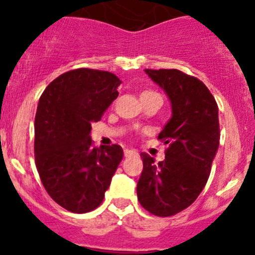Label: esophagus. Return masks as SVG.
<instances>
[{
	"instance_id": "34e87169",
	"label": "esophagus",
	"mask_w": 255,
	"mask_h": 255,
	"mask_svg": "<svg viewBox=\"0 0 255 255\" xmlns=\"http://www.w3.org/2000/svg\"><path fill=\"white\" fill-rule=\"evenodd\" d=\"M124 154H125V157H131V155L138 154V152L134 149H125L124 150Z\"/></svg>"
}]
</instances>
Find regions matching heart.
Returning a JSON list of instances; mask_svg holds the SVG:
<instances>
[{
  "label": "heart",
  "mask_w": 255,
  "mask_h": 255,
  "mask_svg": "<svg viewBox=\"0 0 255 255\" xmlns=\"http://www.w3.org/2000/svg\"><path fill=\"white\" fill-rule=\"evenodd\" d=\"M144 93H154V92H144ZM143 93V94H144Z\"/></svg>",
  "instance_id": "b5f03b06"
}]
</instances>
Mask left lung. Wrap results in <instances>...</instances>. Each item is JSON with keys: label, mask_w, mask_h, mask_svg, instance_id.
I'll return each instance as SVG.
<instances>
[{"label": "left lung", "mask_w": 255, "mask_h": 255, "mask_svg": "<svg viewBox=\"0 0 255 255\" xmlns=\"http://www.w3.org/2000/svg\"><path fill=\"white\" fill-rule=\"evenodd\" d=\"M166 92L172 116L158 139L168 144L163 161L141 153L143 171L136 185L143 208L158 217H170L194 203L211 173L220 145L218 106L199 79L176 69H145Z\"/></svg>", "instance_id": "left-lung-1"}]
</instances>
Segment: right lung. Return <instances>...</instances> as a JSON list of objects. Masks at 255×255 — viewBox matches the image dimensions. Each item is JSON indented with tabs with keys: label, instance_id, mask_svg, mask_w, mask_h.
Returning a JSON list of instances; mask_svg holds the SVG:
<instances>
[{
	"label": "right lung",
	"instance_id": "right-lung-1",
	"mask_svg": "<svg viewBox=\"0 0 255 255\" xmlns=\"http://www.w3.org/2000/svg\"><path fill=\"white\" fill-rule=\"evenodd\" d=\"M115 74L76 69L56 78L38 102L34 121L35 166L49 197L73 213L102 203L124 157L120 145L93 147L92 123L117 98Z\"/></svg>",
	"mask_w": 255,
	"mask_h": 255
}]
</instances>
